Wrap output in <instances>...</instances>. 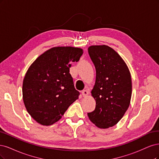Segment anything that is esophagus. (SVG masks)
Returning <instances> with one entry per match:
<instances>
[{"label":"esophagus","mask_w":159,"mask_h":159,"mask_svg":"<svg viewBox=\"0 0 159 159\" xmlns=\"http://www.w3.org/2000/svg\"><path fill=\"white\" fill-rule=\"evenodd\" d=\"M81 94H82V96H83V97H86L88 96L89 94V92L87 90H83L81 91Z\"/></svg>","instance_id":"obj_1"}]
</instances>
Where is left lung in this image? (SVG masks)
I'll use <instances>...</instances> for the list:
<instances>
[{
    "label": "left lung",
    "instance_id": "left-lung-1",
    "mask_svg": "<svg viewBox=\"0 0 159 159\" xmlns=\"http://www.w3.org/2000/svg\"><path fill=\"white\" fill-rule=\"evenodd\" d=\"M88 52L96 75L91 92L96 107L87 114L97 127L106 129L115 125L129 106L131 74L120 55L109 46L92 45Z\"/></svg>",
    "mask_w": 159,
    "mask_h": 159
}]
</instances>
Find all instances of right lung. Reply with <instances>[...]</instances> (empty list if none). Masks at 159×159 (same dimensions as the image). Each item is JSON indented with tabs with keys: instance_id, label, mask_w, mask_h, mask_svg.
Listing matches in <instances>:
<instances>
[{
	"instance_id": "obj_1",
	"label": "right lung",
	"mask_w": 159,
	"mask_h": 159,
	"mask_svg": "<svg viewBox=\"0 0 159 159\" xmlns=\"http://www.w3.org/2000/svg\"><path fill=\"white\" fill-rule=\"evenodd\" d=\"M83 53L77 48H53L29 67L23 81V100L29 114L39 124H53L79 98L69 68Z\"/></svg>"
}]
</instances>
